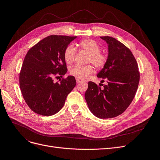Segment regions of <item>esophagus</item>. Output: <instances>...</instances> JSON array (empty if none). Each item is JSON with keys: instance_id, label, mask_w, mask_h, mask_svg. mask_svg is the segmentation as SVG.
<instances>
[{"instance_id": "34e87169", "label": "esophagus", "mask_w": 160, "mask_h": 160, "mask_svg": "<svg viewBox=\"0 0 160 160\" xmlns=\"http://www.w3.org/2000/svg\"><path fill=\"white\" fill-rule=\"evenodd\" d=\"M76 81H77V83H80V82H82V81L80 79H78V78H76Z\"/></svg>"}]
</instances>
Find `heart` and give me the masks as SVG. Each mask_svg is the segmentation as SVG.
<instances>
[{
	"mask_svg": "<svg viewBox=\"0 0 160 160\" xmlns=\"http://www.w3.org/2000/svg\"><path fill=\"white\" fill-rule=\"evenodd\" d=\"M79 46L89 54L88 62L92 63L98 68H102L106 62L107 58L105 54L100 52V47L96 42L91 39H85L78 43ZM76 50L73 45H69L65 49L64 52V58L65 61L71 64L75 60ZM94 72V68L92 66H81L76 64L72 68L70 73L77 78L80 80H85L87 77L92 74Z\"/></svg>",
	"mask_w": 160,
	"mask_h": 160,
	"instance_id": "b5f03b06",
	"label": "heart"
}]
</instances>
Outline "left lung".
Wrapping results in <instances>:
<instances>
[{
	"instance_id": "left-lung-1",
	"label": "left lung",
	"mask_w": 160,
	"mask_h": 160,
	"mask_svg": "<svg viewBox=\"0 0 160 160\" xmlns=\"http://www.w3.org/2000/svg\"><path fill=\"white\" fill-rule=\"evenodd\" d=\"M108 45V55L97 75L106 85L89 82L85 98L89 110L99 118H111L123 113L132 102L138 90L140 74L130 50L116 38L100 37ZM103 86V88L100 86Z\"/></svg>"
}]
</instances>
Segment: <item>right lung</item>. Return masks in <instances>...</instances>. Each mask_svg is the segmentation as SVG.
<instances>
[{"instance_id":"add662e5","label":"right lung","mask_w":160,"mask_h":160,"mask_svg":"<svg viewBox=\"0 0 160 160\" xmlns=\"http://www.w3.org/2000/svg\"><path fill=\"white\" fill-rule=\"evenodd\" d=\"M77 37L51 35L38 42L27 52L19 73V87L26 103L35 113L51 116L63 107L75 87L73 76L59 82L53 77L67 72L65 49Z\"/></svg>"}]
</instances>
